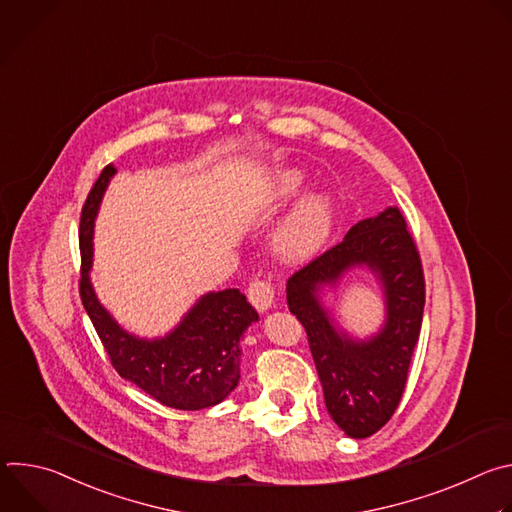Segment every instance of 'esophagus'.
I'll return each instance as SVG.
<instances>
[{
    "label": "esophagus",
    "mask_w": 512,
    "mask_h": 512,
    "mask_svg": "<svg viewBox=\"0 0 512 512\" xmlns=\"http://www.w3.org/2000/svg\"><path fill=\"white\" fill-rule=\"evenodd\" d=\"M247 296H249V302H251L259 312H265V310H269L271 304H273L275 287H273L271 281H267V279H253V281L249 283Z\"/></svg>",
    "instance_id": "obj_1"
}]
</instances>
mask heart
<instances>
[{
    "label": "heart",
    "instance_id": "heart-1",
    "mask_svg": "<svg viewBox=\"0 0 512 512\" xmlns=\"http://www.w3.org/2000/svg\"><path fill=\"white\" fill-rule=\"evenodd\" d=\"M308 176L300 168H287L273 176L267 186V200L287 204L308 188ZM334 225L332 202L324 194H314L298 204L275 233V251L287 261H304L318 253L328 241Z\"/></svg>",
    "mask_w": 512,
    "mask_h": 512
}]
</instances>
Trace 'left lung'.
I'll return each mask as SVG.
<instances>
[{
	"mask_svg": "<svg viewBox=\"0 0 512 512\" xmlns=\"http://www.w3.org/2000/svg\"><path fill=\"white\" fill-rule=\"evenodd\" d=\"M352 266H369L386 291V326L369 341L336 331L317 298L322 284H333ZM287 306L306 328L330 417L354 440L377 433L401 403L425 306L421 257L401 210L391 206L364 218L291 275Z\"/></svg>",
	"mask_w": 512,
	"mask_h": 512,
	"instance_id": "8db88e82",
	"label": "left lung"
}]
</instances>
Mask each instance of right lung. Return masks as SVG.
<instances>
[{
  "label": "right lung",
  "mask_w": 512,
  "mask_h": 512,
  "mask_svg": "<svg viewBox=\"0 0 512 512\" xmlns=\"http://www.w3.org/2000/svg\"><path fill=\"white\" fill-rule=\"evenodd\" d=\"M115 168L109 164L91 188L81 214V279L83 306L111 358L113 369L166 407L198 411L227 399L241 373L243 332L259 320L239 289L210 291L202 296L168 336L145 340L125 332L99 304L89 269L93 263V225Z\"/></svg>",
  "instance_id": "1"
}]
</instances>
